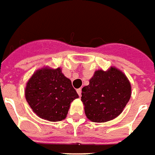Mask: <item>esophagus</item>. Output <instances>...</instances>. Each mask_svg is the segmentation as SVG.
Segmentation results:
<instances>
[{
	"label": "esophagus",
	"mask_w": 155,
	"mask_h": 155,
	"mask_svg": "<svg viewBox=\"0 0 155 155\" xmlns=\"http://www.w3.org/2000/svg\"><path fill=\"white\" fill-rule=\"evenodd\" d=\"M77 92H78V94L79 96H81V88H80V89H78V90H77Z\"/></svg>",
	"instance_id": "obj_1"
}]
</instances>
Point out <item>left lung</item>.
<instances>
[{
  "label": "left lung",
  "mask_w": 155,
  "mask_h": 155,
  "mask_svg": "<svg viewBox=\"0 0 155 155\" xmlns=\"http://www.w3.org/2000/svg\"><path fill=\"white\" fill-rule=\"evenodd\" d=\"M85 114L94 122L110 121L122 112L131 96L127 76L117 68L95 71L90 84L81 90Z\"/></svg>",
  "instance_id": "1"
}]
</instances>
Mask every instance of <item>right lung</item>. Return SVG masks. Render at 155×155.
Returning <instances> with one entry per match:
<instances>
[{"label": "right lung", "mask_w": 155, "mask_h": 155, "mask_svg": "<svg viewBox=\"0 0 155 155\" xmlns=\"http://www.w3.org/2000/svg\"><path fill=\"white\" fill-rule=\"evenodd\" d=\"M25 95L33 111L49 122L65 119L70 103L78 97L71 81L61 68L44 67L37 70L26 84Z\"/></svg>", "instance_id": "right-lung-1"}]
</instances>
